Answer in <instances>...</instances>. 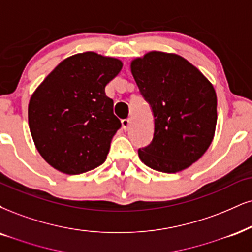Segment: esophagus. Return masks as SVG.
<instances>
[{
    "label": "esophagus",
    "instance_id": "obj_1",
    "mask_svg": "<svg viewBox=\"0 0 252 252\" xmlns=\"http://www.w3.org/2000/svg\"><path fill=\"white\" fill-rule=\"evenodd\" d=\"M121 125H123V128L127 131V129L129 128V125H131V120H129L128 118H127V119H123L121 120Z\"/></svg>",
    "mask_w": 252,
    "mask_h": 252
}]
</instances>
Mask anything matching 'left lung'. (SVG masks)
I'll return each instance as SVG.
<instances>
[{
  "mask_svg": "<svg viewBox=\"0 0 252 252\" xmlns=\"http://www.w3.org/2000/svg\"><path fill=\"white\" fill-rule=\"evenodd\" d=\"M131 71L154 116L153 140L139 148V158L158 172L188 168L215 134L217 97L212 83L181 56L160 51L136 58Z\"/></svg>",
  "mask_w": 252,
  "mask_h": 252,
  "instance_id": "1",
  "label": "left lung"
}]
</instances>
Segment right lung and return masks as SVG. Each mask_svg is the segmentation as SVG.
<instances>
[{"label": "right lung", "mask_w": 252, "mask_h": 252, "mask_svg": "<svg viewBox=\"0 0 252 252\" xmlns=\"http://www.w3.org/2000/svg\"><path fill=\"white\" fill-rule=\"evenodd\" d=\"M121 67L117 58L95 52L73 55L31 95L30 133L37 151L55 169L77 175L105 162L112 138L121 127L105 86Z\"/></svg>", "instance_id": "right-lung-1"}]
</instances>
